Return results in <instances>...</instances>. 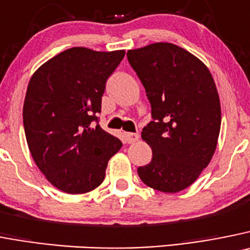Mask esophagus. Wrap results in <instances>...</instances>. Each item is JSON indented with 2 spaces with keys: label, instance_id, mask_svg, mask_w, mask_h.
Listing matches in <instances>:
<instances>
[{
  "label": "esophagus",
  "instance_id": "esophagus-1",
  "mask_svg": "<svg viewBox=\"0 0 250 250\" xmlns=\"http://www.w3.org/2000/svg\"><path fill=\"white\" fill-rule=\"evenodd\" d=\"M124 137H125V141L127 144H134L135 141L139 140V134H134V132H125L124 134Z\"/></svg>",
  "mask_w": 250,
  "mask_h": 250
}]
</instances>
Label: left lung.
<instances>
[{
	"mask_svg": "<svg viewBox=\"0 0 250 250\" xmlns=\"http://www.w3.org/2000/svg\"><path fill=\"white\" fill-rule=\"evenodd\" d=\"M151 104L141 132L152 160L137 168L146 186L176 193L207 167L221 130V103L212 74L200 59L172 43L127 52Z\"/></svg>",
	"mask_w": 250,
	"mask_h": 250,
	"instance_id": "1",
	"label": "left lung"
}]
</instances>
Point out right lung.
Returning <instances> with one entry per match:
<instances>
[{
	"mask_svg": "<svg viewBox=\"0 0 250 250\" xmlns=\"http://www.w3.org/2000/svg\"><path fill=\"white\" fill-rule=\"evenodd\" d=\"M125 50H64L32 75L23 104L27 144L34 162L54 187L86 193L105 178L110 157L123 146L100 127L98 114L106 80Z\"/></svg>",
	"mask_w": 250,
	"mask_h": 250,
	"instance_id": "right-lung-1",
	"label": "right lung"
}]
</instances>
